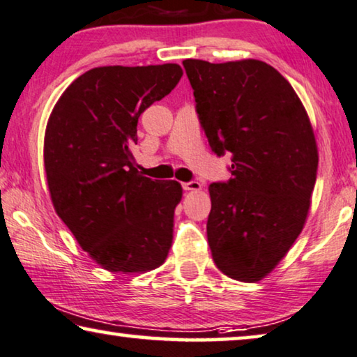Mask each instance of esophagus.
<instances>
[{
	"instance_id": "1",
	"label": "esophagus",
	"mask_w": 357,
	"mask_h": 357,
	"mask_svg": "<svg viewBox=\"0 0 357 357\" xmlns=\"http://www.w3.org/2000/svg\"><path fill=\"white\" fill-rule=\"evenodd\" d=\"M182 187L185 191H199L201 188H203V185H201L199 182H196V180H191V182L182 183Z\"/></svg>"
}]
</instances>
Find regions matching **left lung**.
Segmentation results:
<instances>
[{
  "mask_svg": "<svg viewBox=\"0 0 357 357\" xmlns=\"http://www.w3.org/2000/svg\"><path fill=\"white\" fill-rule=\"evenodd\" d=\"M211 148L231 153V178L209 187L208 243L219 271L259 282L306 224L319 151L311 121L285 77L257 59H185Z\"/></svg>",
  "mask_w": 357,
  "mask_h": 357,
  "instance_id": "1",
  "label": "left lung"
}]
</instances>
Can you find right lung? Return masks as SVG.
<instances>
[{"mask_svg":"<svg viewBox=\"0 0 357 357\" xmlns=\"http://www.w3.org/2000/svg\"><path fill=\"white\" fill-rule=\"evenodd\" d=\"M183 75L178 64L95 67L67 86L45 132L56 214L98 266L143 273L164 264L182 199L175 180H151L133 158L138 117Z\"/></svg>","mask_w":357,"mask_h":357,"instance_id":"1","label":"right lung"}]
</instances>
